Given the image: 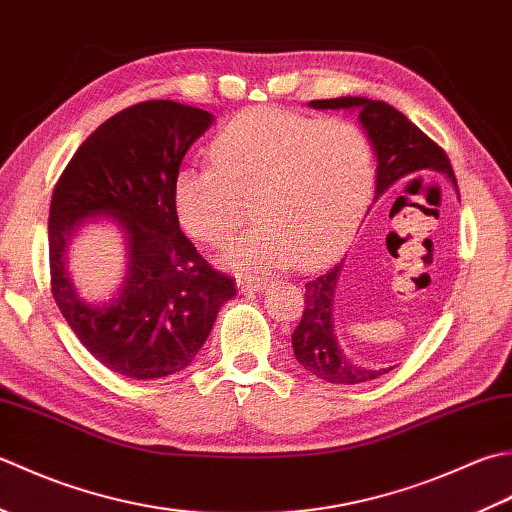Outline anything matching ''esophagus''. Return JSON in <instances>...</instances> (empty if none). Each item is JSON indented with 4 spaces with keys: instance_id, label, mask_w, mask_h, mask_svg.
<instances>
[{
    "instance_id": "obj_1",
    "label": "esophagus",
    "mask_w": 512,
    "mask_h": 512,
    "mask_svg": "<svg viewBox=\"0 0 512 512\" xmlns=\"http://www.w3.org/2000/svg\"><path fill=\"white\" fill-rule=\"evenodd\" d=\"M265 280L263 278H243V280H238V291H241V294H254V291H260V289H265Z\"/></svg>"
}]
</instances>
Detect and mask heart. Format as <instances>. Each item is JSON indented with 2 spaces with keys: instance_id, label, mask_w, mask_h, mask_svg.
<instances>
[{
  "instance_id": "heart-1",
  "label": "heart",
  "mask_w": 512,
  "mask_h": 512,
  "mask_svg": "<svg viewBox=\"0 0 512 512\" xmlns=\"http://www.w3.org/2000/svg\"><path fill=\"white\" fill-rule=\"evenodd\" d=\"M214 165H181L172 203L185 232L221 245L243 225L254 198L258 225L225 249L245 278L314 267L336 254L360 221L375 181L373 150L356 123L280 108L229 121L210 148Z\"/></svg>"
}]
</instances>
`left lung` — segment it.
<instances>
[{
    "instance_id": "1",
    "label": "left lung",
    "mask_w": 512,
    "mask_h": 512,
    "mask_svg": "<svg viewBox=\"0 0 512 512\" xmlns=\"http://www.w3.org/2000/svg\"><path fill=\"white\" fill-rule=\"evenodd\" d=\"M309 106L316 110L358 112L362 128L378 156L375 198L398 187L409 174L424 170L448 176L457 190L446 152L389 103L364 97H338L309 101ZM340 271L342 263L305 283V309H302V318L291 336V347H294L296 360L316 378L331 384H362L380 378L393 367L378 371L364 369L351 362L347 353L340 349L336 329H333V291H336Z\"/></svg>"
}]
</instances>
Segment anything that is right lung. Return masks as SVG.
<instances>
[{
  "mask_svg": "<svg viewBox=\"0 0 512 512\" xmlns=\"http://www.w3.org/2000/svg\"><path fill=\"white\" fill-rule=\"evenodd\" d=\"M214 117L176 101H143L114 114L79 145L55 185L48 218L50 289L70 329L103 367L156 380L190 367L236 283L181 232L172 181ZM114 220L129 245L124 287L92 306L71 287L65 252L76 229Z\"/></svg>",
  "mask_w": 512,
  "mask_h": 512,
  "instance_id": "add662e5",
  "label": "right lung"
}]
</instances>
